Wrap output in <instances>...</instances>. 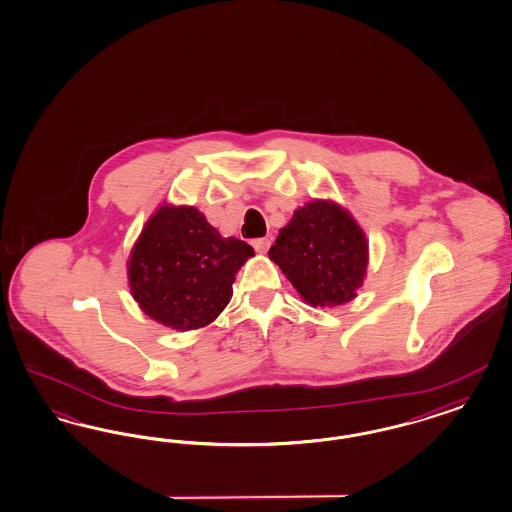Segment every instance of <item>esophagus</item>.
<instances>
[{
	"instance_id": "obj_1",
	"label": "esophagus",
	"mask_w": 512,
	"mask_h": 512,
	"mask_svg": "<svg viewBox=\"0 0 512 512\" xmlns=\"http://www.w3.org/2000/svg\"><path fill=\"white\" fill-rule=\"evenodd\" d=\"M253 247H255L257 253H266L268 247H270V240L268 238H257V240H253Z\"/></svg>"
}]
</instances>
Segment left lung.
Here are the masks:
<instances>
[{
  "label": "left lung",
  "instance_id": "1",
  "mask_svg": "<svg viewBox=\"0 0 512 512\" xmlns=\"http://www.w3.org/2000/svg\"><path fill=\"white\" fill-rule=\"evenodd\" d=\"M268 257L307 305L331 308L358 295L368 270L369 247L364 230L343 205L312 200L295 209Z\"/></svg>",
  "mask_w": 512,
  "mask_h": 512
}]
</instances>
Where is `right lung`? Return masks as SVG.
Masks as SVG:
<instances>
[{"instance_id": "right-lung-1", "label": "right lung", "mask_w": 512, "mask_h": 512, "mask_svg": "<svg viewBox=\"0 0 512 512\" xmlns=\"http://www.w3.org/2000/svg\"><path fill=\"white\" fill-rule=\"evenodd\" d=\"M253 255L246 242L223 238L196 207L162 204L129 253V289L165 328H205L230 303L236 274Z\"/></svg>"}]
</instances>
